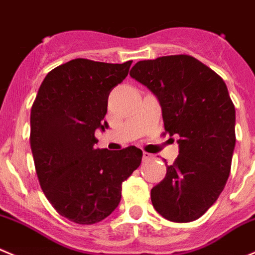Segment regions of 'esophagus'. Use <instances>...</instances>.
Segmentation results:
<instances>
[{
    "mask_svg": "<svg viewBox=\"0 0 255 255\" xmlns=\"http://www.w3.org/2000/svg\"><path fill=\"white\" fill-rule=\"evenodd\" d=\"M152 159V155L150 154V152H146L145 151L144 154H142V161H147V160Z\"/></svg>",
    "mask_w": 255,
    "mask_h": 255,
    "instance_id": "1",
    "label": "esophagus"
}]
</instances>
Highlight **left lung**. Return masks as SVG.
<instances>
[{"label":"left lung","mask_w":255,"mask_h":255,"mask_svg":"<svg viewBox=\"0 0 255 255\" xmlns=\"http://www.w3.org/2000/svg\"><path fill=\"white\" fill-rule=\"evenodd\" d=\"M130 76L159 99L165 132L179 135V156L151 189V203L170 222L202 217L219 198L232 168L235 108L222 77L189 55L135 64Z\"/></svg>","instance_id":"left-lung-1"}]
</instances>
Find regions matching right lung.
<instances>
[{
    "instance_id": "obj_1",
    "label": "right lung",
    "mask_w": 255,
    "mask_h": 255,
    "mask_svg": "<svg viewBox=\"0 0 255 255\" xmlns=\"http://www.w3.org/2000/svg\"><path fill=\"white\" fill-rule=\"evenodd\" d=\"M132 61L106 64L75 59L46 75L31 108L30 144L41 189L56 212L91 225L111 214L121 184L141 164L135 146L96 149L95 130H105L111 90Z\"/></svg>"
}]
</instances>
